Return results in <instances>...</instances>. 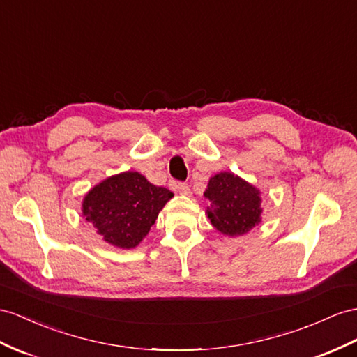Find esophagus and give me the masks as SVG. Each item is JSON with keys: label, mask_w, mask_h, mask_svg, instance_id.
<instances>
[{"label": "esophagus", "mask_w": 357, "mask_h": 357, "mask_svg": "<svg viewBox=\"0 0 357 357\" xmlns=\"http://www.w3.org/2000/svg\"><path fill=\"white\" fill-rule=\"evenodd\" d=\"M175 190L182 196H190L191 195L190 187L187 184H184V182H178V184H175Z\"/></svg>", "instance_id": "obj_1"}]
</instances>
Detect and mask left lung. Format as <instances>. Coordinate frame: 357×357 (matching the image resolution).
Masks as SVG:
<instances>
[{
  "label": "left lung",
  "instance_id": "left-lung-1",
  "mask_svg": "<svg viewBox=\"0 0 357 357\" xmlns=\"http://www.w3.org/2000/svg\"><path fill=\"white\" fill-rule=\"evenodd\" d=\"M205 197L209 199V220L225 235H243L261 222L259 191L234 173H218L209 179Z\"/></svg>",
  "mask_w": 357,
  "mask_h": 357
}]
</instances>
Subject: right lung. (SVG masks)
Here are the masks:
<instances>
[{
    "mask_svg": "<svg viewBox=\"0 0 357 357\" xmlns=\"http://www.w3.org/2000/svg\"><path fill=\"white\" fill-rule=\"evenodd\" d=\"M172 191L152 185L137 172H125L100 182L83 202L86 220L116 248L132 249L148 235Z\"/></svg>",
    "mask_w": 357,
    "mask_h": 357,
    "instance_id": "right-lung-1",
    "label": "right lung"
}]
</instances>
